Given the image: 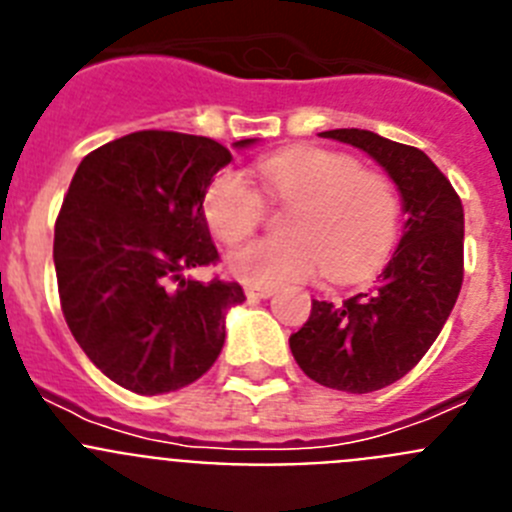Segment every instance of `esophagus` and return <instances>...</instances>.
I'll use <instances>...</instances> for the list:
<instances>
[{
	"instance_id": "34e87169",
	"label": "esophagus",
	"mask_w": 512,
	"mask_h": 512,
	"mask_svg": "<svg viewBox=\"0 0 512 512\" xmlns=\"http://www.w3.org/2000/svg\"><path fill=\"white\" fill-rule=\"evenodd\" d=\"M246 297H248V300H269V297H274V289L251 287V284H248V287H246Z\"/></svg>"
}]
</instances>
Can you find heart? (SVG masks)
<instances>
[{"label":"heart","mask_w":512,"mask_h":512,"mask_svg":"<svg viewBox=\"0 0 512 512\" xmlns=\"http://www.w3.org/2000/svg\"><path fill=\"white\" fill-rule=\"evenodd\" d=\"M261 184L289 202L284 235L253 238L228 253L233 277L251 287H284L315 274L348 277L379 259L400 223L397 192L382 174L359 169L346 153L295 148L256 164ZM261 197L246 176L225 169L202 197L207 225L220 241H241L261 220Z\"/></svg>","instance_id":"heart-1"}]
</instances>
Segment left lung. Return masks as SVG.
I'll use <instances>...</instances> for the list:
<instances>
[{
    "mask_svg": "<svg viewBox=\"0 0 512 512\" xmlns=\"http://www.w3.org/2000/svg\"><path fill=\"white\" fill-rule=\"evenodd\" d=\"M372 156L402 197L405 230L377 282L343 302L312 300L289 336L302 372L341 392L382 390L418 364L441 333L464 279V207L431 158L372 130H325Z\"/></svg>",
    "mask_w": 512,
    "mask_h": 512,
    "instance_id": "1",
    "label": "left lung"
}]
</instances>
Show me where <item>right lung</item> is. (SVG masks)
Returning <instances> with one entry per match:
<instances>
[{
    "mask_svg": "<svg viewBox=\"0 0 512 512\" xmlns=\"http://www.w3.org/2000/svg\"><path fill=\"white\" fill-rule=\"evenodd\" d=\"M230 161L212 138L140 130L84 156L71 179L53 238L63 318L99 372L135 395L197 382L246 300L241 284L184 277L217 261L202 197Z\"/></svg>",
    "mask_w": 512,
    "mask_h": 512,
    "instance_id": "right-lung-1",
    "label": "right lung"
}]
</instances>
